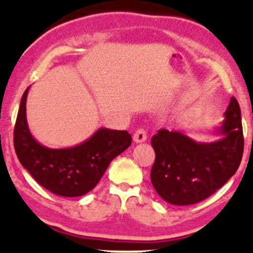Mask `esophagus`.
I'll use <instances>...</instances> for the list:
<instances>
[{"mask_svg": "<svg viewBox=\"0 0 253 253\" xmlns=\"http://www.w3.org/2000/svg\"><path fill=\"white\" fill-rule=\"evenodd\" d=\"M133 141L136 143H143V142L147 141V131L143 127H139L138 130H136L135 133H133Z\"/></svg>", "mask_w": 253, "mask_h": 253, "instance_id": "obj_1", "label": "esophagus"}]
</instances>
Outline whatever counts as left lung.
I'll return each mask as SVG.
<instances>
[{
	"instance_id": "8db88e82",
	"label": "left lung",
	"mask_w": 253,
	"mask_h": 253,
	"mask_svg": "<svg viewBox=\"0 0 253 253\" xmlns=\"http://www.w3.org/2000/svg\"><path fill=\"white\" fill-rule=\"evenodd\" d=\"M225 120L216 127L220 139L195 142L180 131L161 129L151 137L155 162L150 180L163 200L176 206L211 197L236 174L244 151L239 104L231 98Z\"/></svg>"
}]
</instances>
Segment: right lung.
Listing matches in <instances>:
<instances>
[{
	"label": "right lung",
	"instance_id": "obj_1",
	"mask_svg": "<svg viewBox=\"0 0 253 253\" xmlns=\"http://www.w3.org/2000/svg\"><path fill=\"white\" fill-rule=\"evenodd\" d=\"M29 87L21 98L14 127V148L23 168L39 185L56 195L82 197L93 189L110 162L131 144L126 130L98 129L78 145L52 149L40 144L29 131L26 102Z\"/></svg>",
	"mask_w": 253,
	"mask_h": 253
}]
</instances>
